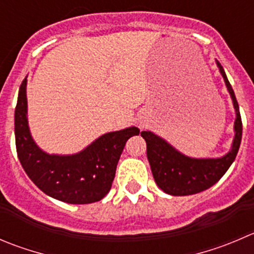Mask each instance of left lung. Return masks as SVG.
I'll list each match as a JSON object with an SVG mask.
<instances>
[{
    "mask_svg": "<svg viewBox=\"0 0 254 254\" xmlns=\"http://www.w3.org/2000/svg\"><path fill=\"white\" fill-rule=\"evenodd\" d=\"M226 87L232 98L236 110L235 139L230 151L218 159H193L177 151L175 147L151 131H141L146 141V154L152 176L157 186L172 196H187L198 193L216 184L235 161L242 140V119L235 92L227 79L220 62L216 61Z\"/></svg>",
    "mask_w": 254,
    "mask_h": 254,
    "instance_id": "1",
    "label": "left lung"
}]
</instances>
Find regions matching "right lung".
Instances as JSON below:
<instances>
[{
	"label": "right lung",
	"instance_id": "1",
	"mask_svg": "<svg viewBox=\"0 0 254 254\" xmlns=\"http://www.w3.org/2000/svg\"><path fill=\"white\" fill-rule=\"evenodd\" d=\"M26 87L24 78L14 110L17 155L26 174L39 190L56 200L73 205L100 201L112 189L127 139L140 130L131 127L107 132L74 155H49L37 146L29 132Z\"/></svg>",
	"mask_w": 254,
	"mask_h": 254
}]
</instances>
